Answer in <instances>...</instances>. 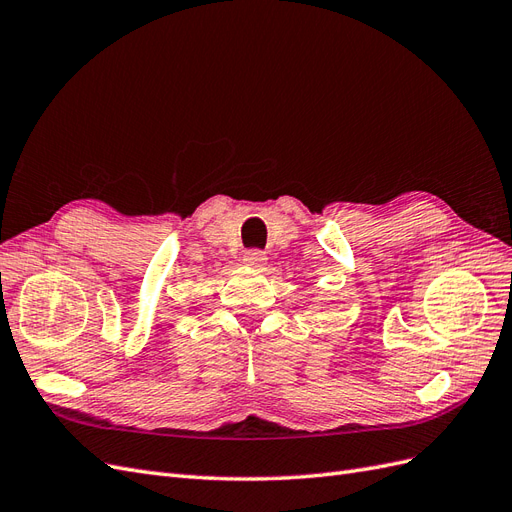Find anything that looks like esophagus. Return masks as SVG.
Masks as SVG:
<instances>
[{"mask_svg": "<svg viewBox=\"0 0 512 512\" xmlns=\"http://www.w3.org/2000/svg\"><path fill=\"white\" fill-rule=\"evenodd\" d=\"M243 262L245 265H250V267H262L267 262V252H262V250H247L245 252V256H243Z\"/></svg>", "mask_w": 512, "mask_h": 512, "instance_id": "1", "label": "esophagus"}]
</instances>
